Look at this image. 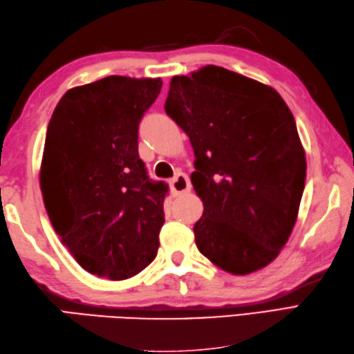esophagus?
<instances>
[{
  "instance_id": "esophagus-1",
  "label": "esophagus",
  "mask_w": 354,
  "mask_h": 354,
  "mask_svg": "<svg viewBox=\"0 0 354 354\" xmlns=\"http://www.w3.org/2000/svg\"><path fill=\"white\" fill-rule=\"evenodd\" d=\"M170 189L175 194H184L192 190V183L185 173H178V175L170 181Z\"/></svg>"
}]
</instances>
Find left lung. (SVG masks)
<instances>
[{
    "mask_svg": "<svg viewBox=\"0 0 354 354\" xmlns=\"http://www.w3.org/2000/svg\"><path fill=\"white\" fill-rule=\"evenodd\" d=\"M164 109L189 135L202 255L232 275L268 266L288 242L306 183V152L272 86L207 65L175 76Z\"/></svg>",
    "mask_w": 354,
    "mask_h": 354,
    "instance_id": "1",
    "label": "left lung"
}]
</instances>
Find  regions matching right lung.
Segmentation results:
<instances>
[{
    "label": "right lung",
    "mask_w": 354,
    "mask_h": 354,
    "mask_svg": "<svg viewBox=\"0 0 354 354\" xmlns=\"http://www.w3.org/2000/svg\"><path fill=\"white\" fill-rule=\"evenodd\" d=\"M161 79L109 76L68 89L48 123L39 171L53 228L89 274L126 280L156 257L167 184L138 155V124Z\"/></svg>",
    "instance_id": "1"
}]
</instances>
